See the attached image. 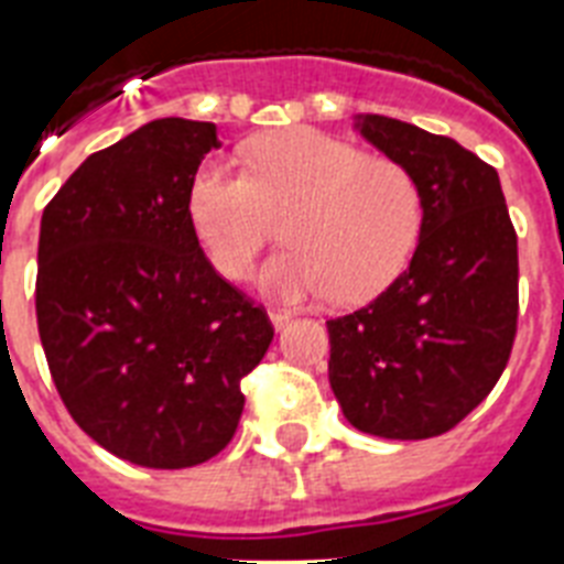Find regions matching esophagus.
Returning a JSON list of instances; mask_svg holds the SVG:
<instances>
[{
  "label": "esophagus",
  "mask_w": 564,
  "mask_h": 564,
  "mask_svg": "<svg viewBox=\"0 0 564 564\" xmlns=\"http://www.w3.org/2000/svg\"><path fill=\"white\" fill-rule=\"evenodd\" d=\"M269 318H272L274 327H283L292 322V313L290 310H269Z\"/></svg>",
  "instance_id": "obj_1"
}]
</instances>
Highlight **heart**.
Here are the masks:
<instances>
[{
    "mask_svg": "<svg viewBox=\"0 0 564 564\" xmlns=\"http://www.w3.org/2000/svg\"><path fill=\"white\" fill-rule=\"evenodd\" d=\"M187 213L204 251L230 281L254 272L286 219V248L263 283L274 295H325L366 304L403 272L415 251L424 195L401 161L366 154L313 128L274 131L248 145L246 172L202 163Z\"/></svg>",
    "mask_w": 564,
    "mask_h": 564,
    "instance_id": "b5f03b06",
    "label": "heart"
}]
</instances>
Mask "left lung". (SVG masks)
<instances>
[{
	"instance_id": "8db88e82",
	"label": "left lung",
	"mask_w": 564,
	"mask_h": 564,
	"mask_svg": "<svg viewBox=\"0 0 564 564\" xmlns=\"http://www.w3.org/2000/svg\"><path fill=\"white\" fill-rule=\"evenodd\" d=\"M362 137L424 195L410 265L366 307L327 322L345 419L383 438L454 430L495 389L518 334V234L495 166L451 137L362 117Z\"/></svg>"
}]
</instances>
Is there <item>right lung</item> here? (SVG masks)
Segmentation results:
<instances>
[{
  "label": "right lung",
  "instance_id": "right-lung-1",
  "mask_svg": "<svg viewBox=\"0 0 564 564\" xmlns=\"http://www.w3.org/2000/svg\"><path fill=\"white\" fill-rule=\"evenodd\" d=\"M216 126L154 119L90 154L46 204L37 330L66 412L145 468L207 463L237 433L242 377L274 327L204 257L187 193Z\"/></svg>",
  "mask_w": 564,
  "mask_h": 564
}]
</instances>
